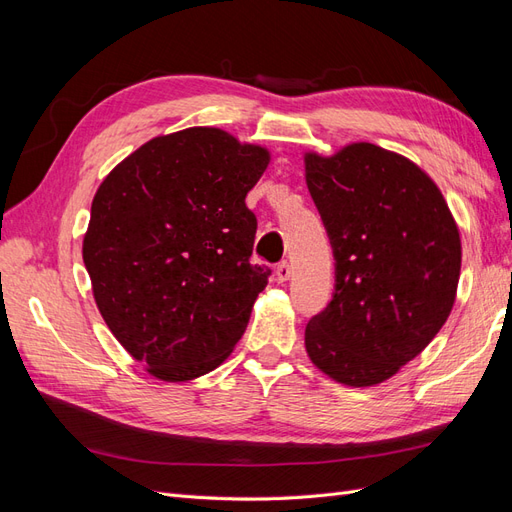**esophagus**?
Wrapping results in <instances>:
<instances>
[{
  "label": "esophagus",
  "mask_w": 512,
  "mask_h": 512,
  "mask_svg": "<svg viewBox=\"0 0 512 512\" xmlns=\"http://www.w3.org/2000/svg\"><path fill=\"white\" fill-rule=\"evenodd\" d=\"M290 275H292V269H290L288 262H280V265L275 267V277H277V282H288V280H290Z\"/></svg>",
  "instance_id": "esophagus-1"
}]
</instances>
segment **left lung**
<instances>
[{
  "instance_id": "left-lung-1",
  "label": "left lung",
  "mask_w": 512,
  "mask_h": 512,
  "mask_svg": "<svg viewBox=\"0 0 512 512\" xmlns=\"http://www.w3.org/2000/svg\"><path fill=\"white\" fill-rule=\"evenodd\" d=\"M305 181L333 247L335 292L307 322L312 363L374 386L421 354L451 314L461 239L438 185L399 153L352 143L305 153Z\"/></svg>"
}]
</instances>
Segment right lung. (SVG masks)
Returning <instances> with one entry per match:
<instances>
[{
	"label": "right lung",
	"mask_w": 512,
	"mask_h": 512,
	"mask_svg": "<svg viewBox=\"0 0 512 512\" xmlns=\"http://www.w3.org/2000/svg\"><path fill=\"white\" fill-rule=\"evenodd\" d=\"M269 160L220 128H188L151 138L98 188L85 269L108 329L151 376H203L245 333L271 275L250 262L245 196Z\"/></svg>",
	"instance_id": "obj_1"
}]
</instances>
